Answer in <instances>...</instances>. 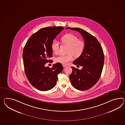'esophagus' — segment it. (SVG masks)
Returning <instances> with one entry per match:
<instances>
[{
  "label": "esophagus",
  "mask_w": 125,
  "mask_h": 125,
  "mask_svg": "<svg viewBox=\"0 0 125 125\" xmlns=\"http://www.w3.org/2000/svg\"><path fill=\"white\" fill-rule=\"evenodd\" d=\"M67 66V65H64V64L63 65V67H66Z\"/></svg>",
  "instance_id": "34e87169"
}]
</instances>
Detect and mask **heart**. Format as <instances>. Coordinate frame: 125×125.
I'll return each instance as SVG.
<instances>
[{
  "label": "heart",
  "mask_w": 125,
  "mask_h": 125,
  "mask_svg": "<svg viewBox=\"0 0 125 125\" xmlns=\"http://www.w3.org/2000/svg\"><path fill=\"white\" fill-rule=\"evenodd\" d=\"M62 43L69 46L67 55H61L55 58V61L62 64H67L72 61L73 56L78 58L83 53L85 43L83 41L79 40L76 36L73 34L67 33L63 36L61 38ZM59 45L57 42L53 41L52 42L51 48L53 52L55 54H58L59 52Z\"/></svg>",
  "instance_id": "1"
}]
</instances>
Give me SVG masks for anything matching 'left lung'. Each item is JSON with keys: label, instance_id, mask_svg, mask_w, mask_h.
<instances>
[{"label": "left lung", "instance_id": "1", "mask_svg": "<svg viewBox=\"0 0 125 125\" xmlns=\"http://www.w3.org/2000/svg\"><path fill=\"white\" fill-rule=\"evenodd\" d=\"M80 32L84 40L85 48L83 53L73 62L75 65L83 67L81 70L71 67L73 69L70 79L77 89L84 91L95 85L99 79L103 71L104 56L103 48L97 39L83 29L68 27Z\"/></svg>", "mask_w": 125, "mask_h": 125}]
</instances>
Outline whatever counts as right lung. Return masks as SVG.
I'll return each instance as SVG.
<instances>
[{"label": "right lung", "instance_id": "obj_1", "mask_svg": "<svg viewBox=\"0 0 125 125\" xmlns=\"http://www.w3.org/2000/svg\"><path fill=\"white\" fill-rule=\"evenodd\" d=\"M64 29L62 26L42 28L29 39L22 52L26 77L37 89L46 91L56 85L58 75L63 69L61 63H56L52 68L45 64L52 56L51 45L53 40Z\"/></svg>", "mask_w": 125, "mask_h": 125}]
</instances>
